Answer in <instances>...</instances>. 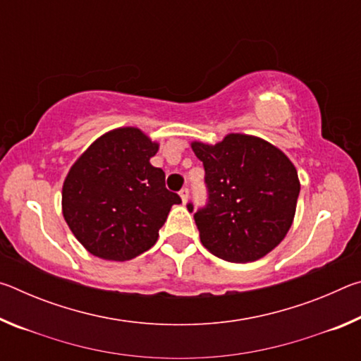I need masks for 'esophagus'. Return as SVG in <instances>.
I'll list each match as a JSON object with an SVG mask.
<instances>
[{
    "mask_svg": "<svg viewBox=\"0 0 361 361\" xmlns=\"http://www.w3.org/2000/svg\"><path fill=\"white\" fill-rule=\"evenodd\" d=\"M180 197H181V202H183V204H186V202H188V199H189V191H188L186 188H185V189H181V191H180Z\"/></svg>",
    "mask_w": 361,
    "mask_h": 361,
    "instance_id": "1",
    "label": "esophagus"
}]
</instances>
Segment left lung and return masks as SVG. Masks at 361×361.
I'll list each match as a JSON object with an SVG mask.
<instances>
[{
  "label": "left lung",
  "mask_w": 361,
  "mask_h": 361,
  "mask_svg": "<svg viewBox=\"0 0 361 361\" xmlns=\"http://www.w3.org/2000/svg\"><path fill=\"white\" fill-rule=\"evenodd\" d=\"M204 164L209 205L194 215L200 242L231 262L271 253L293 224L301 183L295 164L277 146L247 133L215 145L191 142ZM192 212V205H188Z\"/></svg>",
  "instance_id": "8db88e82"
}]
</instances>
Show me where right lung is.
Listing matches in <instances>:
<instances>
[{"instance_id": "obj_1", "label": "right lung", "mask_w": 361, "mask_h": 361, "mask_svg": "<svg viewBox=\"0 0 361 361\" xmlns=\"http://www.w3.org/2000/svg\"><path fill=\"white\" fill-rule=\"evenodd\" d=\"M159 143L138 127L103 133L70 167L62 188L66 224L90 255L127 261L157 242L178 194L151 166Z\"/></svg>"}]
</instances>
